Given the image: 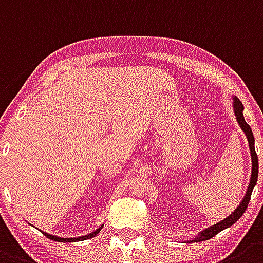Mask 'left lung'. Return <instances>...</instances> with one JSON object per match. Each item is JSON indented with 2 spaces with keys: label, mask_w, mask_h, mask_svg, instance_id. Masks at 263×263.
<instances>
[{
  "label": "left lung",
  "mask_w": 263,
  "mask_h": 263,
  "mask_svg": "<svg viewBox=\"0 0 263 263\" xmlns=\"http://www.w3.org/2000/svg\"><path fill=\"white\" fill-rule=\"evenodd\" d=\"M233 108H235V115H236V119H237L238 124L240 127L242 128V131L245 132L248 137V143H249V149H250V156H252V177H250V182H249V186H248V190L245 196H243L242 202L240 203V205L237 207L233 214L229 215L227 219H224L223 221H220V223L215 224V226L210 227V228L205 229L204 232H202L195 240H193L194 242H200V241H205V240H210L214 236H216L219 232H221L223 229L229 228L231 226L237 221L241 216L243 215V212L247 211L248 204H249V200H250V196H252V191L254 189L255 183H257V178H258V156L255 153V149H254V136H253V132L252 128L249 127L245 119H243V105L241 103V101L238 98H233Z\"/></svg>",
  "instance_id": "1"
}]
</instances>
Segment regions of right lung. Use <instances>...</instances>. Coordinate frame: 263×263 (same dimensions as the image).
<instances>
[{
	"label": "right lung",
	"mask_w": 263,
	"mask_h": 263,
	"mask_svg": "<svg viewBox=\"0 0 263 263\" xmlns=\"http://www.w3.org/2000/svg\"><path fill=\"white\" fill-rule=\"evenodd\" d=\"M101 229H102V227H101V228H98V229H97V231H94L93 233H90V235H87V236H82V237H79V238H61V237H56V236L48 235V233H44V235H46L47 237H48V238H51V240H53V241H77V240H86V238L96 237V236L98 235V232H101Z\"/></svg>",
	"instance_id": "right-lung-1"
}]
</instances>
